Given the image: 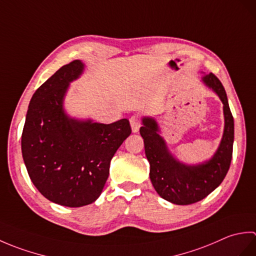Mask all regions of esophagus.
<instances>
[{
	"instance_id": "obj_1",
	"label": "esophagus",
	"mask_w": 256,
	"mask_h": 256,
	"mask_svg": "<svg viewBox=\"0 0 256 256\" xmlns=\"http://www.w3.org/2000/svg\"><path fill=\"white\" fill-rule=\"evenodd\" d=\"M140 122H142V118H140L138 114H134V116L130 118V123H131L132 131L134 133L138 132V130L140 128Z\"/></svg>"
}]
</instances>
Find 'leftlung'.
<instances>
[{"label": "left lung", "mask_w": 256, "mask_h": 256, "mask_svg": "<svg viewBox=\"0 0 256 256\" xmlns=\"http://www.w3.org/2000/svg\"><path fill=\"white\" fill-rule=\"evenodd\" d=\"M204 82L219 96L224 103V133L218 150L206 164L186 166L168 153L165 142L158 135L153 118H143L140 133L144 138L145 154L150 162V177L162 198L175 204H192L202 200L224 180L232 160L234 121L230 111L226 90L216 74H209Z\"/></svg>", "instance_id": "1"}]
</instances>
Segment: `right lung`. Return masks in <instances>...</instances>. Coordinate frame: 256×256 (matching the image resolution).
Wrapping results in <instances>:
<instances>
[{"instance_id": "1", "label": "right lung", "mask_w": 256, "mask_h": 256, "mask_svg": "<svg viewBox=\"0 0 256 256\" xmlns=\"http://www.w3.org/2000/svg\"><path fill=\"white\" fill-rule=\"evenodd\" d=\"M84 64H64L32 94L22 133V154L30 180L42 196L66 206H82L102 192L110 162L132 130L128 118L111 124L68 118L62 100Z\"/></svg>"}]
</instances>
